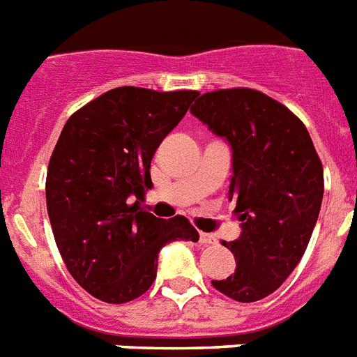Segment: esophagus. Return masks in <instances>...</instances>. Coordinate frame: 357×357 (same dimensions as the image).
I'll list each match as a JSON object with an SVG mask.
<instances>
[{
	"label": "esophagus",
	"mask_w": 357,
	"mask_h": 357,
	"mask_svg": "<svg viewBox=\"0 0 357 357\" xmlns=\"http://www.w3.org/2000/svg\"><path fill=\"white\" fill-rule=\"evenodd\" d=\"M199 241H201V245H213L218 239H215V236H212V234H204L201 232V236H199Z\"/></svg>",
	"instance_id": "esophagus-1"
}]
</instances>
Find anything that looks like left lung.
I'll return each instance as SVG.
<instances>
[{"mask_svg": "<svg viewBox=\"0 0 357 357\" xmlns=\"http://www.w3.org/2000/svg\"><path fill=\"white\" fill-rule=\"evenodd\" d=\"M190 112L232 151L228 201L241 221L225 243L236 271L213 287L238 302H256L291 275L317 223L323 164L295 114L265 93L234 88L202 93Z\"/></svg>", "mask_w": 357, "mask_h": 357, "instance_id": "obj_1", "label": "left lung"}]
</instances>
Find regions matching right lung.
<instances>
[{
  "mask_svg": "<svg viewBox=\"0 0 357 357\" xmlns=\"http://www.w3.org/2000/svg\"><path fill=\"white\" fill-rule=\"evenodd\" d=\"M197 96L114 88L66 121L47 167V213L66 267L99 301L138 298L155 282L164 245L199 241L186 218L165 221L139 206L153 188L155 151Z\"/></svg>",
  "mask_w": 357,
  "mask_h": 357,
  "instance_id": "1",
  "label": "right lung"
}]
</instances>
